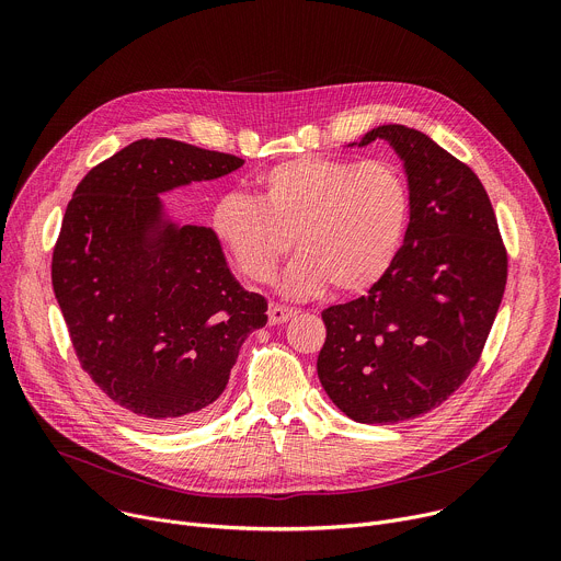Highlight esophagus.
<instances>
[{
  "mask_svg": "<svg viewBox=\"0 0 561 561\" xmlns=\"http://www.w3.org/2000/svg\"><path fill=\"white\" fill-rule=\"evenodd\" d=\"M295 308H288V306H279V304H273L271 308H268V322L273 324V327H279V324H286L290 317H295Z\"/></svg>",
  "mask_w": 561,
  "mask_h": 561,
  "instance_id": "1",
  "label": "esophagus"
}]
</instances>
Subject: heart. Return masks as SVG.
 Masks as SVG:
<instances>
[{"mask_svg":"<svg viewBox=\"0 0 561 561\" xmlns=\"http://www.w3.org/2000/svg\"><path fill=\"white\" fill-rule=\"evenodd\" d=\"M413 215L404 171L388 159L301 154L253 182L251 199L224 195L213 208V230L244 277L273 279L290 249L297 251L279 288L314 297L370 290L402 253Z\"/></svg>","mask_w":561,"mask_h":561,"instance_id":"heart-1","label":"heart"}]
</instances>
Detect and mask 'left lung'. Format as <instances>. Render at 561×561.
Returning a JSON list of instances; mask_svg holds the SVG:
<instances>
[{"mask_svg": "<svg viewBox=\"0 0 561 561\" xmlns=\"http://www.w3.org/2000/svg\"><path fill=\"white\" fill-rule=\"evenodd\" d=\"M375 139L402 159L411 226L368 295L322 312L317 375L351 420L397 424L433 411L466 381L500 310L508 260L491 199L466 164L402 124L355 144Z\"/></svg>", "mask_w": 561, "mask_h": 561, "instance_id": "obj_1", "label": "left lung"}]
</instances>
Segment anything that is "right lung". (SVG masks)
<instances>
[{
  "label": "right lung",
  "instance_id": "1",
  "mask_svg": "<svg viewBox=\"0 0 561 561\" xmlns=\"http://www.w3.org/2000/svg\"><path fill=\"white\" fill-rule=\"evenodd\" d=\"M234 154L137 139L72 193L53 251V290L79 364L154 428L204 420L268 304L234 279L213 228L180 224L159 195L224 178Z\"/></svg>",
  "mask_w": 561,
  "mask_h": 561
}]
</instances>
